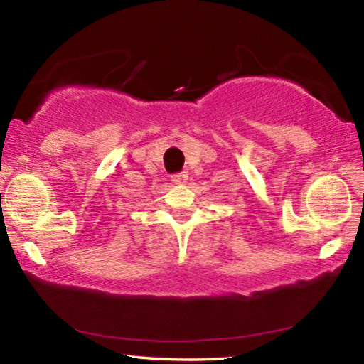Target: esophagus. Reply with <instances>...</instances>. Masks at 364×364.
<instances>
[{
	"mask_svg": "<svg viewBox=\"0 0 364 364\" xmlns=\"http://www.w3.org/2000/svg\"><path fill=\"white\" fill-rule=\"evenodd\" d=\"M171 181L175 184H186L188 181V175L186 173H178V175L171 176Z\"/></svg>",
	"mask_w": 364,
	"mask_h": 364,
	"instance_id": "esophagus-1",
	"label": "esophagus"
}]
</instances>
